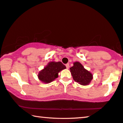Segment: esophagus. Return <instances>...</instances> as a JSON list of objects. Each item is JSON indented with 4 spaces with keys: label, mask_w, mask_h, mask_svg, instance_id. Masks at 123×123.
<instances>
[{
    "label": "esophagus",
    "mask_w": 123,
    "mask_h": 123,
    "mask_svg": "<svg viewBox=\"0 0 123 123\" xmlns=\"http://www.w3.org/2000/svg\"><path fill=\"white\" fill-rule=\"evenodd\" d=\"M66 66L67 69H68L69 68V64L68 63H67L66 65Z\"/></svg>",
    "instance_id": "34e87169"
}]
</instances>
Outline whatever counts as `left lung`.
I'll list each match as a JSON object with an SVG mask.
<instances>
[{
    "mask_svg": "<svg viewBox=\"0 0 123 123\" xmlns=\"http://www.w3.org/2000/svg\"><path fill=\"white\" fill-rule=\"evenodd\" d=\"M70 72L74 81L81 85H89L93 79L92 74L85 69L79 62L73 63V66L70 68Z\"/></svg>",
    "mask_w": 123,
    "mask_h": 123,
    "instance_id": "8db88e82",
    "label": "left lung"
}]
</instances>
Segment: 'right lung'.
<instances>
[{
    "label": "right lung",
    "mask_w": 123,
    "mask_h": 123,
    "mask_svg": "<svg viewBox=\"0 0 123 123\" xmlns=\"http://www.w3.org/2000/svg\"><path fill=\"white\" fill-rule=\"evenodd\" d=\"M66 68L61 62H50L38 72V78L43 83H50L58 77V73L60 71Z\"/></svg>",
    "instance_id": "obj_1"
}]
</instances>
